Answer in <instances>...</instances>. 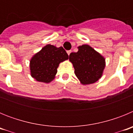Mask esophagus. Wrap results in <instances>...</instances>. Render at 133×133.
Segmentation results:
<instances>
[{
  "instance_id": "34e87169",
  "label": "esophagus",
  "mask_w": 133,
  "mask_h": 133,
  "mask_svg": "<svg viewBox=\"0 0 133 133\" xmlns=\"http://www.w3.org/2000/svg\"><path fill=\"white\" fill-rule=\"evenodd\" d=\"M71 52H72V50H68V51H67V54H68V55H70V53H71Z\"/></svg>"
}]
</instances>
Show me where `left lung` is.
I'll list each match as a JSON object with an SVG mask.
<instances>
[{
	"label": "left lung",
	"mask_w": 133,
	"mask_h": 133,
	"mask_svg": "<svg viewBox=\"0 0 133 133\" xmlns=\"http://www.w3.org/2000/svg\"><path fill=\"white\" fill-rule=\"evenodd\" d=\"M78 49V52H71L69 55L75 75L81 84H92L101 78L105 67V59L87 44L79 46Z\"/></svg>",
	"instance_id": "obj_1"
}]
</instances>
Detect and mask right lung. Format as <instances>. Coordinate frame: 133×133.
<instances>
[{
	"label": "right lung",
	"instance_id": "add662e5",
	"mask_svg": "<svg viewBox=\"0 0 133 133\" xmlns=\"http://www.w3.org/2000/svg\"><path fill=\"white\" fill-rule=\"evenodd\" d=\"M68 58L69 55L62 46L47 44L30 59V75L37 81L50 83L55 78L60 63Z\"/></svg>",
	"mask_w": 133,
	"mask_h": 133
}]
</instances>
